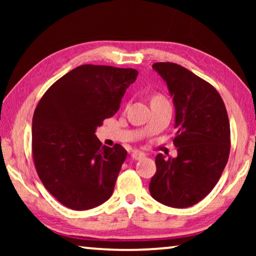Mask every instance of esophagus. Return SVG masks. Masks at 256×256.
Here are the masks:
<instances>
[{
    "mask_svg": "<svg viewBox=\"0 0 256 256\" xmlns=\"http://www.w3.org/2000/svg\"><path fill=\"white\" fill-rule=\"evenodd\" d=\"M144 156H146L144 154L140 152H132V158H134V160H141Z\"/></svg>",
    "mask_w": 256,
    "mask_h": 256,
    "instance_id": "esophagus-1",
    "label": "esophagus"
}]
</instances>
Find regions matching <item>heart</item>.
I'll return each instance as SVG.
<instances>
[{
    "label": "heart",
    "instance_id": "obj_1",
    "mask_svg": "<svg viewBox=\"0 0 256 256\" xmlns=\"http://www.w3.org/2000/svg\"><path fill=\"white\" fill-rule=\"evenodd\" d=\"M152 101H166V99L162 96H160V94H157V96H155L152 98Z\"/></svg>",
    "mask_w": 256,
    "mask_h": 256
}]
</instances>
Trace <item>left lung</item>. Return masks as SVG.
Returning a JSON list of instances; mask_svg holds the SVG:
<instances>
[{
	"mask_svg": "<svg viewBox=\"0 0 256 256\" xmlns=\"http://www.w3.org/2000/svg\"><path fill=\"white\" fill-rule=\"evenodd\" d=\"M152 68L166 82L176 108L177 157L156 156L150 194L170 208H184L204 199L218 183L230 149L225 104L211 84L174 62Z\"/></svg>",
	"mask_w": 256,
	"mask_h": 256,
	"instance_id": "8db88e82",
	"label": "left lung"
}]
</instances>
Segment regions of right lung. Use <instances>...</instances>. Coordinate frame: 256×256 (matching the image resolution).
I'll return each mask as SVG.
<instances>
[{
	"mask_svg": "<svg viewBox=\"0 0 256 256\" xmlns=\"http://www.w3.org/2000/svg\"><path fill=\"white\" fill-rule=\"evenodd\" d=\"M134 68L82 65L50 86L32 118V157L45 188L82 211L107 202L127 157L120 144L101 146L96 127L120 108Z\"/></svg>",
	"mask_w": 256,
	"mask_h": 256,
	"instance_id": "obj_1",
	"label": "right lung"
}]
</instances>
